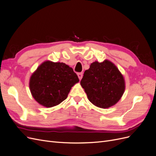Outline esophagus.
Masks as SVG:
<instances>
[{
	"instance_id": "34e87169",
	"label": "esophagus",
	"mask_w": 156,
	"mask_h": 156,
	"mask_svg": "<svg viewBox=\"0 0 156 156\" xmlns=\"http://www.w3.org/2000/svg\"><path fill=\"white\" fill-rule=\"evenodd\" d=\"M78 76L79 80H81V79L82 78V76H83V73H78Z\"/></svg>"
}]
</instances>
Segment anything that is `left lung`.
Wrapping results in <instances>:
<instances>
[{
  "instance_id": "8db88e82",
  "label": "left lung",
  "mask_w": 156,
  "mask_h": 156,
  "mask_svg": "<svg viewBox=\"0 0 156 156\" xmlns=\"http://www.w3.org/2000/svg\"><path fill=\"white\" fill-rule=\"evenodd\" d=\"M89 100L100 108L117 104L125 90V81L115 65L109 60L94 62L84 72L80 82Z\"/></svg>"
}]
</instances>
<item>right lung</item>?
Segmentation results:
<instances>
[{"label": "right lung", "mask_w": 156, "mask_h": 156, "mask_svg": "<svg viewBox=\"0 0 156 156\" xmlns=\"http://www.w3.org/2000/svg\"><path fill=\"white\" fill-rule=\"evenodd\" d=\"M79 82L73 69L64 63L46 61L30 77L32 97L43 106L52 108L67 98L73 85Z\"/></svg>", "instance_id": "add662e5"}]
</instances>
